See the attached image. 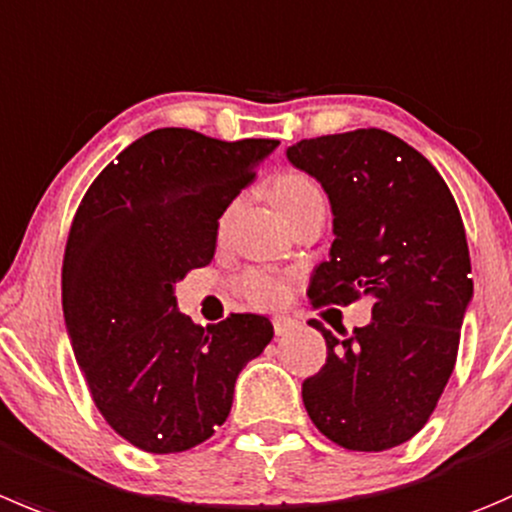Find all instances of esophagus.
<instances>
[{
  "instance_id": "obj_1",
  "label": "esophagus",
  "mask_w": 512,
  "mask_h": 512,
  "mask_svg": "<svg viewBox=\"0 0 512 512\" xmlns=\"http://www.w3.org/2000/svg\"><path fill=\"white\" fill-rule=\"evenodd\" d=\"M272 325H275V335H287V332L295 327V320H290V317L285 315H277L275 320H272Z\"/></svg>"
}]
</instances>
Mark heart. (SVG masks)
Listing matches in <instances>:
<instances>
[{"mask_svg":"<svg viewBox=\"0 0 512 512\" xmlns=\"http://www.w3.org/2000/svg\"><path fill=\"white\" fill-rule=\"evenodd\" d=\"M272 200L290 222L302 207L322 200V192L312 177L302 172H285L272 182ZM237 290L255 305H277L287 297V277L275 270H247L237 280Z\"/></svg>","mask_w":512,"mask_h":512,"instance_id":"heart-1","label":"heart"}]
</instances>
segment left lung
<instances>
[{
    "label": "left lung",
    "instance_id": "obj_1",
    "mask_svg": "<svg viewBox=\"0 0 512 512\" xmlns=\"http://www.w3.org/2000/svg\"><path fill=\"white\" fill-rule=\"evenodd\" d=\"M287 160L332 207L330 260L315 267L307 297L315 307L372 300V320L345 337L310 320L327 360L302 382L307 415L347 450L408 443L448 385L473 297L458 205L418 150L375 127L300 140Z\"/></svg>",
    "mask_w": 512,
    "mask_h": 512
}]
</instances>
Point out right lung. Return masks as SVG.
<instances>
[{
    "instance_id": "add662e5",
    "label": "right lung",
    "mask_w": 512,
    "mask_h": 512,
    "mask_svg": "<svg viewBox=\"0 0 512 512\" xmlns=\"http://www.w3.org/2000/svg\"><path fill=\"white\" fill-rule=\"evenodd\" d=\"M277 145L162 127L119 152L79 202L62 265L69 342L102 418L145 453L212 438L240 370L275 335L252 312L195 325L175 282L210 265L217 220Z\"/></svg>"
}]
</instances>
